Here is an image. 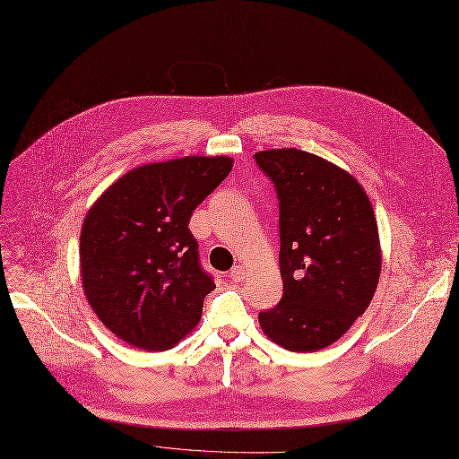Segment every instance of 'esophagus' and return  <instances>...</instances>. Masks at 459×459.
Masks as SVG:
<instances>
[{
    "instance_id": "34e87169",
    "label": "esophagus",
    "mask_w": 459,
    "mask_h": 459,
    "mask_svg": "<svg viewBox=\"0 0 459 459\" xmlns=\"http://www.w3.org/2000/svg\"><path fill=\"white\" fill-rule=\"evenodd\" d=\"M229 277H230L232 282H242V281L246 279V270H244V266H234V268L230 270Z\"/></svg>"
}]
</instances>
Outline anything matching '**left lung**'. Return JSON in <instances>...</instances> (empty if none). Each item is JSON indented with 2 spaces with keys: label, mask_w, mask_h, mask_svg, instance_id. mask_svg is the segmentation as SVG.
<instances>
[{
  "label": "left lung",
  "mask_w": 459,
  "mask_h": 459,
  "mask_svg": "<svg viewBox=\"0 0 459 459\" xmlns=\"http://www.w3.org/2000/svg\"><path fill=\"white\" fill-rule=\"evenodd\" d=\"M279 199L282 298L258 315L290 351L322 350L351 327L376 292L381 251L372 204L359 182L298 149L255 154Z\"/></svg>",
  "instance_id": "8db88e82"
}]
</instances>
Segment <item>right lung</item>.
Returning a JSON list of instances; mask_svg holds the SVG:
<instances>
[{
	"mask_svg": "<svg viewBox=\"0 0 459 459\" xmlns=\"http://www.w3.org/2000/svg\"><path fill=\"white\" fill-rule=\"evenodd\" d=\"M230 169L225 156L143 165L87 212L80 238L83 290L118 339L163 351L199 324L215 282L201 266L187 223Z\"/></svg>",
	"mask_w": 459,
	"mask_h": 459,
	"instance_id": "obj_1",
	"label": "right lung"
}]
</instances>
